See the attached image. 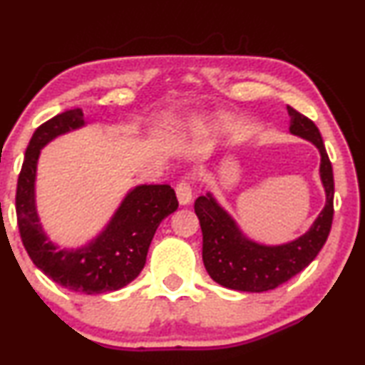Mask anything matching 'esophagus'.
<instances>
[{"mask_svg": "<svg viewBox=\"0 0 365 365\" xmlns=\"http://www.w3.org/2000/svg\"><path fill=\"white\" fill-rule=\"evenodd\" d=\"M176 194H178V201L181 206H187L189 202L192 201V186L187 179H181L176 186Z\"/></svg>", "mask_w": 365, "mask_h": 365, "instance_id": "obj_1", "label": "esophagus"}]
</instances>
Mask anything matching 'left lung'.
<instances>
[{
  "mask_svg": "<svg viewBox=\"0 0 365 365\" xmlns=\"http://www.w3.org/2000/svg\"><path fill=\"white\" fill-rule=\"evenodd\" d=\"M294 136L311 141L321 153V181L326 191V206L311 229L301 237L281 246L254 242L242 234L226 209L219 206L211 192L199 196L194 211L202 231V261L212 281L234 291L264 292L287 282L311 264L327 241L334 216V174L322 136L311 119L287 106Z\"/></svg>",
  "mask_w": 365,
  "mask_h": 365,
  "instance_id": "left-lung-1",
  "label": "left lung"
}]
</instances>
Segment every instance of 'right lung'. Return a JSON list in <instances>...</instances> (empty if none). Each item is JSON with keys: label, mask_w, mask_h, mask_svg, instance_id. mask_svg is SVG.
I'll use <instances>...</instances> for the list:
<instances>
[{"label": "right lung", "mask_w": 365, "mask_h": 365, "mask_svg": "<svg viewBox=\"0 0 365 365\" xmlns=\"http://www.w3.org/2000/svg\"><path fill=\"white\" fill-rule=\"evenodd\" d=\"M83 116L79 108L69 109L34 131L18 178L16 217L23 246L34 266L61 287L93 296L118 291L139 276L154 232L179 204L168 184H141L126 194L108 226L86 246L59 249L49 241L34 202L39 153L54 138L83 128Z\"/></svg>", "instance_id": "add662e5"}]
</instances>
